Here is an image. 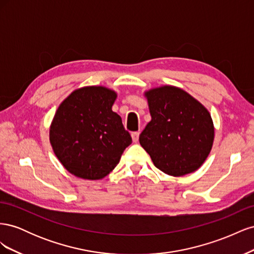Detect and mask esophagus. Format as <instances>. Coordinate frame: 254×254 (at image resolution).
I'll list each match as a JSON object with an SVG mask.
<instances>
[{"mask_svg": "<svg viewBox=\"0 0 254 254\" xmlns=\"http://www.w3.org/2000/svg\"><path fill=\"white\" fill-rule=\"evenodd\" d=\"M139 135H140V133H139V132H132V133H131L132 141H133L134 143H136L137 141H139Z\"/></svg>", "mask_w": 254, "mask_h": 254, "instance_id": "34e87169", "label": "esophagus"}]
</instances>
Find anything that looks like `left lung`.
<instances>
[{
    "label": "left lung",
    "instance_id": "8db88e82",
    "mask_svg": "<svg viewBox=\"0 0 254 254\" xmlns=\"http://www.w3.org/2000/svg\"><path fill=\"white\" fill-rule=\"evenodd\" d=\"M151 121L140 134V144L157 168L181 177L196 172L213 147L211 113L181 88L160 86L144 92Z\"/></svg>",
    "mask_w": 254,
    "mask_h": 254
}]
</instances>
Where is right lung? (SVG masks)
<instances>
[{
	"instance_id": "obj_1",
	"label": "right lung",
	"mask_w": 254,
	"mask_h": 254,
	"mask_svg": "<svg viewBox=\"0 0 254 254\" xmlns=\"http://www.w3.org/2000/svg\"><path fill=\"white\" fill-rule=\"evenodd\" d=\"M117 92L104 86L74 90L56 110L50 143L65 170L83 180L109 175L131 144L122 119L112 111Z\"/></svg>"
}]
</instances>
